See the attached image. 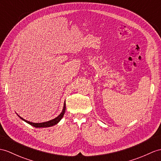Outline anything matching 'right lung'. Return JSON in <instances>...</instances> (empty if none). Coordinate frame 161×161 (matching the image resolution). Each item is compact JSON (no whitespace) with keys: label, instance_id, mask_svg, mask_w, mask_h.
Listing matches in <instances>:
<instances>
[{"label":"right lung","instance_id":"right-lung-1","mask_svg":"<svg viewBox=\"0 0 161 161\" xmlns=\"http://www.w3.org/2000/svg\"><path fill=\"white\" fill-rule=\"evenodd\" d=\"M65 112V103L64 104V108H63V111L62 112L60 113V115H58V117H57L56 118H54L53 119H51L50 121H46V122H42V123H33V122H31V121H27L25 119H23L22 117H21L19 115H18V116L21 119H22L23 121H25V122L29 124L31 126H33L35 128H46V127H50V126H54V125L58 124L60 120L62 119V117H64V113Z\"/></svg>","mask_w":161,"mask_h":161}]
</instances>
